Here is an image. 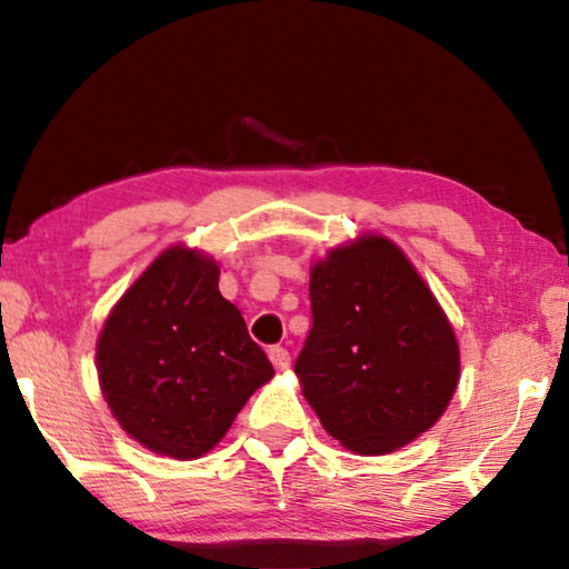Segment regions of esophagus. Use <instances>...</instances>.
Returning a JSON list of instances; mask_svg holds the SVG:
<instances>
[{"label": "esophagus", "mask_w": 569, "mask_h": 569, "mask_svg": "<svg viewBox=\"0 0 569 569\" xmlns=\"http://www.w3.org/2000/svg\"><path fill=\"white\" fill-rule=\"evenodd\" d=\"M268 358H270V362H273L276 370L283 372V370L291 368V355H288L286 347H270Z\"/></svg>", "instance_id": "obj_1"}]
</instances>
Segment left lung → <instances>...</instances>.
<instances>
[{"label": "left lung", "mask_w": 569, "mask_h": 569, "mask_svg": "<svg viewBox=\"0 0 569 569\" xmlns=\"http://www.w3.org/2000/svg\"><path fill=\"white\" fill-rule=\"evenodd\" d=\"M311 332L296 360L321 427L355 455H388L435 427L460 383L445 309L383 234L311 266Z\"/></svg>", "instance_id": "1"}]
</instances>
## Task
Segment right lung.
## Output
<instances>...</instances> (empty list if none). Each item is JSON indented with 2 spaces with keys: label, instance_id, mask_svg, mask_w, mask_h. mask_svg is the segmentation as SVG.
Returning <instances> with one entry per match:
<instances>
[{
  "label": "right lung",
  "instance_id": "add662e5",
  "mask_svg": "<svg viewBox=\"0 0 569 569\" xmlns=\"http://www.w3.org/2000/svg\"><path fill=\"white\" fill-rule=\"evenodd\" d=\"M101 396L117 423L156 455L197 460L248 398L276 376L240 309L219 293V266L173 244L142 270L97 339Z\"/></svg>",
  "mask_w": 569,
  "mask_h": 569
}]
</instances>
